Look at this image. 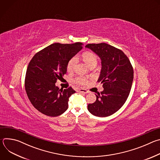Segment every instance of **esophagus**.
Segmentation results:
<instances>
[{"label":"esophagus","mask_w":160,"mask_h":160,"mask_svg":"<svg viewBox=\"0 0 160 160\" xmlns=\"http://www.w3.org/2000/svg\"><path fill=\"white\" fill-rule=\"evenodd\" d=\"M78 90H79V92H81V93H83V94L88 93V91L86 89H84V88H80Z\"/></svg>","instance_id":"obj_1"}]
</instances>
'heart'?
Segmentation results:
<instances>
[{
    "mask_svg": "<svg viewBox=\"0 0 160 160\" xmlns=\"http://www.w3.org/2000/svg\"><path fill=\"white\" fill-rule=\"evenodd\" d=\"M82 58L84 62L87 64V65L90 68V66L97 64L98 63V58L96 55L92 52H85L82 54ZM78 62V57L77 56H73L72 58L70 59L68 61L67 65H66V69L67 71L71 72H72L75 66ZM74 82L78 85H85L88 83V80L82 76H79L76 77L74 79Z\"/></svg>",
    "mask_w": 160,
    "mask_h": 160,
    "instance_id": "obj_1",
    "label": "heart"
}]
</instances>
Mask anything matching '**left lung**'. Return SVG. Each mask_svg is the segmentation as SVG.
<instances>
[{"mask_svg": "<svg viewBox=\"0 0 160 160\" xmlns=\"http://www.w3.org/2000/svg\"><path fill=\"white\" fill-rule=\"evenodd\" d=\"M86 48L94 51L101 59L102 68L98 82L104 88L96 95V101L88 104L93 115L106 117L118 111L127 101L132 85L133 70L125 53L106 43H88Z\"/></svg>", "mask_w": 160, "mask_h": 160, "instance_id": "1", "label": "left lung"}]
</instances>
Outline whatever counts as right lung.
<instances>
[{"label": "right lung", "mask_w": 160, "mask_h": 160, "mask_svg": "<svg viewBox=\"0 0 160 160\" xmlns=\"http://www.w3.org/2000/svg\"><path fill=\"white\" fill-rule=\"evenodd\" d=\"M82 43H54L37 52L30 61L25 80L28 98L38 111L49 117H58L68 108L74 93L72 87L66 89L56 86L66 73V65L82 49Z\"/></svg>", "instance_id": "right-lung-1"}]
</instances>
